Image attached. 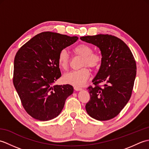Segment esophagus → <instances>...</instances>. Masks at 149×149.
I'll use <instances>...</instances> for the list:
<instances>
[{
  "mask_svg": "<svg viewBox=\"0 0 149 149\" xmlns=\"http://www.w3.org/2000/svg\"><path fill=\"white\" fill-rule=\"evenodd\" d=\"M74 90H75V91H80V90H82V88H79V87H76V86H75L74 87Z\"/></svg>",
  "mask_w": 149,
  "mask_h": 149,
  "instance_id": "1",
  "label": "esophagus"
}]
</instances>
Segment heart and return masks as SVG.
Wrapping results in <instances>:
<instances>
[{
    "label": "heart",
    "instance_id": "1",
    "mask_svg": "<svg viewBox=\"0 0 149 149\" xmlns=\"http://www.w3.org/2000/svg\"><path fill=\"white\" fill-rule=\"evenodd\" d=\"M75 54L83 56L81 66H86L91 68L98 67L102 61V56L100 54L93 52L92 47L87 44H79L73 49ZM70 58L68 52L63 49L59 52L58 58L59 67L66 70L68 68ZM90 73L86 67L73 70L66 74L63 77V80L66 83L75 86H81L86 83L89 78Z\"/></svg>",
    "mask_w": 149,
    "mask_h": 149
}]
</instances>
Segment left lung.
<instances>
[{
  "label": "left lung",
  "instance_id": "left-lung-1",
  "mask_svg": "<svg viewBox=\"0 0 149 149\" xmlns=\"http://www.w3.org/2000/svg\"><path fill=\"white\" fill-rule=\"evenodd\" d=\"M99 48L102 61L92 80L95 86L88 90L90 100L86 104L87 113L93 118L104 121L120 113L129 100L136 74L134 56L128 46L118 38L97 34L80 38ZM104 82L100 88L97 84Z\"/></svg>",
  "mask_w": 149,
  "mask_h": 149
}]
</instances>
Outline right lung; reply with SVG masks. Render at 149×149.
Listing matches in <instances>:
<instances>
[{
    "mask_svg": "<svg viewBox=\"0 0 149 149\" xmlns=\"http://www.w3.org/2000/svg\"><path fill=\"white\" fill-rule=\"evenodd\" d=\"M77 40V36L43 32L18 50L14 60L13 84L22 106L33 118L40 121L56 118L74 92L71 85L54 84L61 76L59 52Z\"/></svg>",
    "mask_w": 149,
    "mask_h": 149,
    "instance_id": "obj_1",
    "label": "right lung"
}]
</instances>
